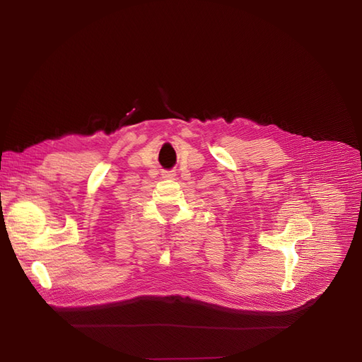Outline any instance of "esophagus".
<instances>
[{"label": "esophagus", "instance_id": "1", "mask_svg": "<svg viewBox=\"0 0 362 362\" xmlns=\"http://www.w3.org/2000/svg\"><path fill=\"white\" fill-rule=\"evenodd\" d=\"M173 176H176V175L171 173V171H167V173L164 175V177H173Z\"/></svg>", "mask_w": 362, "mask_h": 362}]
</instances>
